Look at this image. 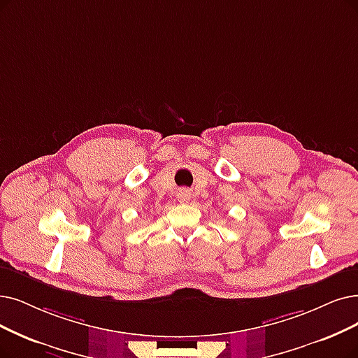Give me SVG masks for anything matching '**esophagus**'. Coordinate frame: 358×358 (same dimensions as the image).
<instances>
[{"mask_svg":"<svg viewBox=\"0 0 358 358\" xmlns=\"http://www.w3.org/2000/svg\"><path fill=\"white\" fill-rule=\"evenodd\" d=\"M189 198H191V194L188 192V191H182L180 194H179V199L182 203H187V201H189Z\"/></svg>","mask_w":358,"mask_h":358,"instance_id":"obj_1","label":"esophagus"}]
</instances>
